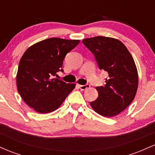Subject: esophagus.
<instances>
[{"mask_svg": "<svg viewBox=\"0 0 155 155\" xmlns=\"http://www.w3.org/2000/svg\"><path fill=\"white\" fill-rule=\"evenodd\" d=\"M78 86H79V87L80 88V90H87V89H88L89 87H90V84H85V85L79 84Z\"/></svg>", "mask_w": 155, "mask_h": 155, "instance_id": "1", "label": "esophagus"}]
</instances>
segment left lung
Listing matches in <instances>:
<instances>
[{
	"label": "left lung",
	"instance_id": "obj_1",
	"mask_svg": "<svg viewBox=\"0 0 155 155\" xmlns=\"http://www.w3.org/2000/svg\"><path fill=\"white\" fill-rule=\"evenodd\" d=\"M82 42L95 55L99 68L108 74L106 84L96 87L98 97L90 106L101 116H117L136 96L138 75L134 60L118 39L96 36L84 39Z\"/></svg>",
	"mask_w": 155,
	"mask_h": 155
}]
</instances>
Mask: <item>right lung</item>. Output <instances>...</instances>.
<instances>
[{
	"label": "right lung",
	"mask_w": 155,
	"mask_h": 155,
	"mask_svg": "<svg viewBox=\"0 0 155 155\" xmlns=\"http://www.w3.org/2000/svg\"><path fill=\"white\" fill-rule=\"evenodd\" d=\"M79 40L51 38L28 48L21 58L17 74V87L23 101L41 114L58 108L75 84H67L54 76L63 71L65 55Z\"/></svg>",
	"instance_id": "right-lung-1"
}]
</instances>
